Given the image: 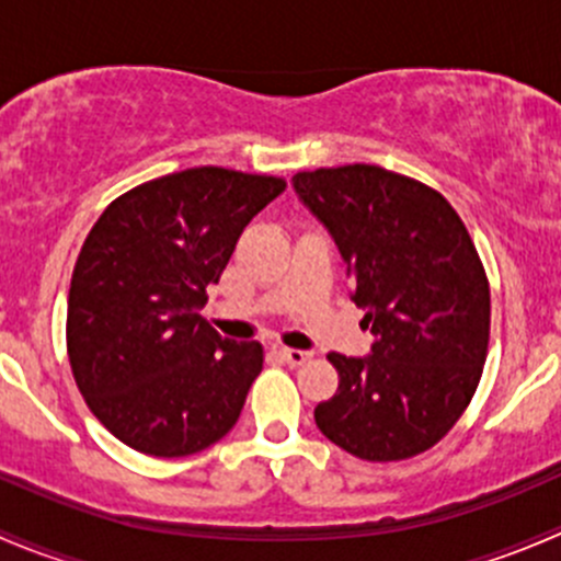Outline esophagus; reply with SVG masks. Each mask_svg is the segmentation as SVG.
Returning <instances> with one entry per match:
<instances>
[{"mask_svg":"<svg viewBox=\"0 0 561 561\" xmlns=\"http://www.w3.org/2000/svg\"><path fill=\"white\" fill-rule=\"evenodd\" d=\"M279 358L290 366H304L307 360H312V353L309 350H279Z\"/></svg>","mask_w":561,"mask_h":561,"instance_id":"1","label":"esophagus"}]
</instances>
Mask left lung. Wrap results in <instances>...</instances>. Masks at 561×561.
Segmentation results:
<instances>
[{
  "label": "left lung",
  "mask_w": 561,
  "mask_h": 561,
  "mask_svg": "<svg viewBox=\"0 0 561 561\" xmlns=\"http://www.w3.org/2000/svg\"><path fill=\"white\" fill-rule=\"evenodd\" d=\"M290 184L336 244L375 333L364 358L328 355L339 390L317 404V428L364 461L434 448L489 353V279L467 228L437 190L377 165L320 168Z\"/></svg>",
  "instance_id": "8db88e82"
}]
</instances>
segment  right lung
Returning <instances> with one entry per match:
<instances>
[{"mask_svg":"<svg viewBox=\"0 0 561 561\" xmlns=\"http://www.w3.org/2000/svg\"><path fill=\"white\" fill-rule=\"evenodd\" d=\"M282 192L274 175L190 168L116 197L87 236L67 353L89 410L124 445L181 458L236 426L263 347L222 339L201 309L239 236Z\"/></svg>","mask_w":561,"mask_h":561,"instance_id":"1","label":"right lung"}]
</instances>
